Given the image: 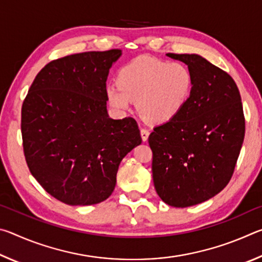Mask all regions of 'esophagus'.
I'll list each match as a JSON object with an SVG mask.
<instances>
[{
	"label": "esophagus",
	"instance_id": "esophagus-1",
	"mask_svg": "<svg viewBox=\"0 0 262 262\" xmlns=\"http://www.w3.org/2000/svg\"><path fill=\"white\" fill-rule=\"evenodd\" d=\"M149 130L148 129H145V128H141V137H142V140H143L144 142L148 140V137H149Z\"/></svg>",
	"mask_w": 262,
	"mask_h": 262
}]
</instances>
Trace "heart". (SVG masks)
Returning a JSON list of instances; mask_svg holds the SVG:
<instances>
[{
	"mask_svg": "<svg viewBox=\"0 0 262 262\" xmlns=\"http://www.w3.org/2000/svg\"><path fill=\"white\" fill-rule=\"evenodd\" d=\"M117 84L106 86L108 104L118 111L136 101L142 118L152 125L170 122L180 114L192 96L194 77L183 62L139 56L120 68Z\"/></svg>",
	"mask_w": 262,
	"mask_h": 262,
	"instance_id": "b5f03b06",
	"label": "heart"
}]
</instances>
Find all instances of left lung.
<instances>
[{"instance_id": "8db88e82", "label": "left lung", "mask_w": 262, "mask_h": 262, "mask_svg": "<svg viewBox=\"0 0 262 262\" xmlns=\"http://www.w3.org/2000/svg\"><path fill=\"white\" fill-rule=\"evenodd\" d=\"M188 66L192 96L173 120L149 135L152 179L168 206L185 208L209 200L229 184L245 136L237 84L224 70L196 54L167 53Z\"/></svg>"}]
</instances>
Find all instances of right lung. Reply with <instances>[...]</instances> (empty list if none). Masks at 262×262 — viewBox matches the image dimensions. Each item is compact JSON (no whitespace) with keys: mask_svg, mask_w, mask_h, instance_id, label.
Wrapping results in <instances>:
<instances>
[{"mask_svg":"<svg viewBox=\"0 0 262 262\" xmlns=\"http://www.w3.org/2000/svg\"><path fill=\"white\" fill-rule=\"evenodd\" d=\"M120 50L53 60L35 76L21 105L26 164L35 180L70 206L112 194L122 158L141 144L134 118H108L106 79Z\"/></svg>","mask_w":262,"mask_h":262,"instance_id":"obj_1","label":"right lung"}]
</instances>
